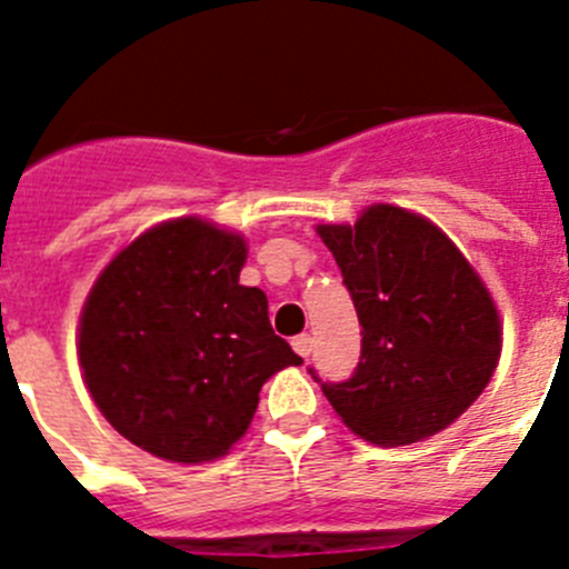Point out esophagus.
<instances>
[{
	"label": "esophagus",
	"instance_id": "obj_1",
	"mask_svg": "<svg viewBox=\"0 0 569 569\" xmlns=\"http://www.w3.org/2000/svg\"><path fill=\"white\" fill-rule=\"evenodd\" d=\"M290 345H293V350H296V353L301 356V359H308V356H310V350H313V339H310L308 333H299V336H293V341H290Z\"/></svg>",
	"mask_w": 569,
	"mask_h": 569
}]
</instances>
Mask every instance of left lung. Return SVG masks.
Masks as SVG:
<instances>
[{
    "mask_svg": "<svg viewBox=\"0 0 569 569\" xmlns=\"http://www.w3.org/2000/svg\"><path fill=\"white\" fill-rule=\"evenodd\" d=\"M361 325V359L321 381L361 439L413 445L453 425L490 381L501 353L499 310L485 281L433 222L370 204L356 224H319Z\"/></svg>",
    "mask_w": 569,
    "mask_h": 569,
    "instance_id": "8db88e82",
    "label": "left lung"
}]
</instances>
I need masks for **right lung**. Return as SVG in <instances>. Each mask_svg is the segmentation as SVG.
<instances>
[{"label": "right lung", "mask_w": 569, "mask_h": 569, "mask_svg": "<svg viewBox=\"0 0 569 569\" xmlns=\"http://www.w3.org/2000/svg\"><path fill=\"white\" fill-rule=\"evenodd\" d=\"M248 244L196 216L150 228L84 301L79 365L104 419L168 461L219 459L244 436L261 385L301 365L239 284Z\"/></svg>", "instance_id": "obj_1"}]
</instances>
